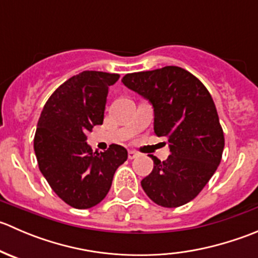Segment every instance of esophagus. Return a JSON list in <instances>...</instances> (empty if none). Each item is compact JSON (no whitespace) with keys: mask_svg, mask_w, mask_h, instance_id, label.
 Listing matches in <instances>:
<instances>
[{"mask_svg":"<svg viewBox=\"0 0 258 258\" xmlns=\"http://www.w3.org/2000/svg\"><path fill=\"white\" fill-rule=\"evenodd\" d=\"M137 156H139V153H137L136 151H128V158H130V160H134V158H136Z\"/></svg>","mask_w":258,"mask_h":258,"instance_id":"34e87169","label":"esophagus"}]
</instances>
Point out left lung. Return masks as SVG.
I'll list each match as a JSON object with an SVG mask.
<instances>
[{"mask_svg": "<svg viewBox=\"0 0 258 258\" xmlns=\"http://www.w3.org/2000/svg\"><path fill=\"white\" fill-rule=\"evenodd\" d=\"M122 82L152 105L155 134L170 146L166 161L150 156L153 170L141 181L146 195L168 209L192 201L216 172L225 147L210 92L177 66L128 74Z\"/></svg>", "mask_w": 258, "mask_h": 258, "instance_id": "1", "label": "left lung"}]
</instances>
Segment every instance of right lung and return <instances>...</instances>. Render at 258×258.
<instances>
[{"mask_svg":"<svg viewBox=\"0 0 258 258\" xmlns=\"http://www.w3.org/2000/svg\"><path fill=\"white\" fill-rule=\"evenodd\" d=\"M119 75L83 71L62 83L43 107L33 148L38 167L54 194L70 206L91 209L108 194L127 150L111 145L93 152L87 132L102 124L108 87Z\"/></svg>","mask_w":258,"mask_h":258,"instance_id":"right-lung-1","label":"right lung"}]
</instances>
